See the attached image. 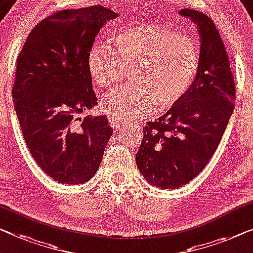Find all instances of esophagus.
<instances>
[{"instance_id": "1", "label": "esophagus", "mask_w": 253, "mask_h": 253, "mask_svg": "<svg viewBox=\"0 0 253 253\" xmlns=\"http://www.w3.org/2000/svg\"><path fill=\"white\" fill-rule=\"evenodd\" d=\"M109 123H110L111 127H114L115 129H118V130H126L128 126H125V125H122V124H119L117 120L112 119V118H109Z\"/></svg>"}]
</instances>
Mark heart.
I'll return each instance as SVG.
<instances>
[{"label":"heart","mask_w":253,"mask_h":253,"mask_svg":"<svg viewBox=\"0 0 253 253\" xmlns=\"http://www.w3.org/2000/svg\"><path fill=\"white\" fill-rule=\"evenodd\" d=\"M200 65L197 41L160 24L128 27L115 37V48L97 42L87 55L88 73L100 88L114 87L131 71L134 89H117L100 101L101 111L119 123L176 107L193 87Z\"/></svg>","instance_id":"obj_1"}]
</instances>
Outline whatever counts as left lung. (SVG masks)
<instances>
[{"label": "left lung", "mask_w": 253, "mask_h": 253, "mask_svg": "<svg viewBox=\"0 0 253 253\" xmlns=\"http://www.w3.org/2000/svg\"><path fill=\"white\" fill-rule=\"evenodd\" d=\"M198 26L201 65L182 102L148 122L136 153L141 174L157 187L177 188L201 172L218 148L234 110L235 83L223 40L207 14L182 9Z\"/></svg>", "instance_id": "8db88e82"}]
</instances>
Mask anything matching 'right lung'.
<instances>
[{"instance_id":"add662e5","label":"right lung","mask_w":253,"mask_h":253,"mask_svg":"<svg viewBox=\"0 0 253 253\" xmlns=\"http://www.w3.org/2000/svg\"><path fill=\"white\" fill-rule=\"evenodd\" d=\"M116 17L101 5L58 11L34 27L17 59L12 97L22 135L37 165L61 184L92 178L112 135L105 116H76L97 103L87 55Z\"/></svg>"}]
</instances>
